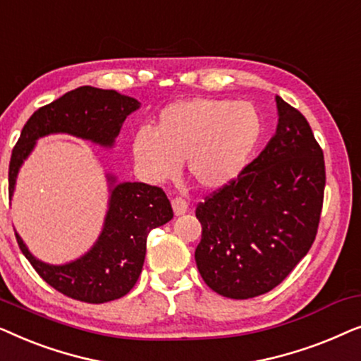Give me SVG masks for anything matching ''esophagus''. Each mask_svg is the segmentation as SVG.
Masks as SVG:
<instances>
[{
    "label": "esophagus",
    "mask_w": 361,
    "mask_h": 361,
    "mask_svg": "<svg viewBox=\"0 0 361 361\" xmlns=\"http://www.w3.org/2000/svg\"><path fill=\"white\" fill-rule=\"evenodd\" d=\"M171 204L176 215H184L185 212L189 210V204H187V200L182 199V197H174V199L171 200Z\"/></svg>",
    "instance_id": "obj_1"
}]
</instances>
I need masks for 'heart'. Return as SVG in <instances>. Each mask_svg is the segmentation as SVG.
Here are the masks:
<instances>
[{"label":"heart","instance_id":"b5f03b06","mask_svg":"<svg viewBox=\"0 0 361 361\" xmlns=\"http://www.w3.org/2000/svg\"><path fill=\"white\" fill-rule=\"evenodd\" d=\"M263 123L248 102L195 97L167 105L152 131L133 137L136 167L151 182H164L185 161L189 176L204 189L228 185L248 164Z\"/></svg>","mask_w":361,"mask_h":361}]
</instances>
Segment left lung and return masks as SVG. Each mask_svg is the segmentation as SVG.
<instances>
[{
    "label": "left lung",
    "mask_w": 361,
    "mask_h": 361,
    "mask_svg": "<svg viewBox=\"0 0 361 361\" xmlns=\"http://www.w3.org/2000/svg\"><path fill=\"white\" fill-rule=\"evenodd\" d=\"M279 123L261 154L195 209V263L205 284L250 299L283 283L307 255L324 204L325 162L302 113L276 97Z\"/></svg>",
    "instance_id": "obj_1"
}]
</instances>
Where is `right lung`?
<instances>
[{"mask_svg": "<svg viewBox=\"0 0 361 361\" xmlns=\"http://www.w3.org/2000/svg\"><path fill=\"white\" fill-rule=\"evenodd\" d=\"M140 108L135 98L115 90L78 87L32 113L14 146L9 161V197L23 161L39 137L68 133L102 146H113L126 116ZM111 185L110 204L102 235L93 248L72 263L46 264L29 253L18 233L16 240L36 273L67 298L88 304H103L126 295L140 278L146 256V240L152 228L174 216L171 202L161 187L142 182Z\"/></svg>", "mask_w": 361, "mask_h": 361, "instance_id": "add662e5", "label": "right lung"}]
</instances>
